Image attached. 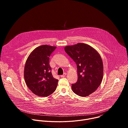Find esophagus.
I'll list each match as a JSON object with an SVG mask.
<instances>
[{
    "mask_svg": "<svg viewBox=\"0 0 128 128\" xmlns=\"http://www.w3.org/2000/svg\"><path fill=\"white\" fill-rule=\"evenodd\" d=\"M66 74H67L66 73H64V74L63 75L61 76V78H64V77L66 76Z\"/></svg>",
    "mask_w": 128,
    "mask_h": 128,
    "instance_id": "1",
    "label": "esophagus"
}]
</instances>
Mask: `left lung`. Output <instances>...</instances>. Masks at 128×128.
<instances>
[{
  "label": "left lung",
  "mask_w": 128,
  "mask_h": 128,
  "mask_svg": "<svg viewBox=\"0 0 128 128\" xmlns=\"http://www.w3.org/2000/svg\"><path fill=\"white\" fill-rule=\"evenodd\" d=\"M64 50L77 65L78 80L72 84V91L80 96H88L98 88L103 79V64L100 54L84 43L66 46Z\"/></svg>",
  "instance_id": "obj_1"
}]
</instances>
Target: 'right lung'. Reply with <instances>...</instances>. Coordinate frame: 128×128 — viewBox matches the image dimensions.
I'll list each match as a JSON object with an SVG mask.
<instances>
[{
    "label": "right lung",
    "mask_w": 128,
    "mask_h": 128,
    "mask_svg": "<svg viewBox=\"0 0 128 128\" xmlns=\"http://www.w3.org/2000/svg\"><path fill=\"white\" fill-rule=\"evenodd\" d=\"M56 46L42 45L30 54L25 63L24 76L31 92L40 97H47L56 90L58 80L52 74L50 56Z\"/></svg>",
    "instance_id": "obj_1"
}]
</instances>
